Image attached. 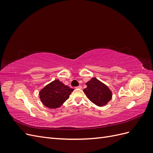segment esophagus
I'll return each mask as SVG.
<instances>
[{"label":"esophagus","instance_id":"34e87169","mask_svg":"<svg viewBox=\"0 0 153 153\" xmlns=\"http://www.w3.org/2000/svg\"><path fill=\"white\" fill-rule=\"evenodd\" d=\"M75 88H76V89H81L82 88V87L81 85H79V86H78V87H76Z\"/></svg>","mask_w":153,"mask_h":153}]
</instances>
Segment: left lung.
<instances>
[{
  "label": "left lung",
  "mask_w": 153,
  "mask_h": 153,
  "mask_svg": "<svg viewBox=\"0 0 153 153\" xmlns=\"http://www.w3.org/2000/svg\"><path fill=\"white\" fill-rule=\"evenodd\" d=\"M85 84L87 87L84 89V93L88 99L96 105L105 106L112 99V92L107 85L96 78H92Z\"/></svg>",
  "instance_id": "1"
}]
</instances>
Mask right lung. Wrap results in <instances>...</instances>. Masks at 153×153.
<instances>
[{"instance_id":"obj_1","label":"right lung","mask_w":153,"mask_h":153,"mask_svg":"<svg viewBox=\"0 0 153 153\" xmlns=\"http://www.w3.org/2000/svg\"><path fill=\"white\" fill-rule=\"evenodd\" d=\"M73 91L59 80H55L41 89L39 95L41 103L46 107L55 109L65 102Z\"/></svg>"}]
</instances>
